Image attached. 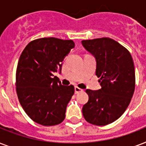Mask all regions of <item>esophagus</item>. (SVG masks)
<instances>
[{
  "instance_id": "obj_1",
  "label": "esophagus",
  "mask_w": 146,
  "mask_h": 146,
  "mask_svg": "<svg viewBox=\"0 0 146 146\" xmlns=\"http://www.w3.org/2000/svg\"><path fill=\"white\" fill-rule=\"evenodd\" d=\"M83 92V89H80V88H79L78 86L75 87V93L76 94L79 93V92Z\"/></svg>"
}]
</instances>
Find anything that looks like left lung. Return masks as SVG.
<instances>
[{"mask_svg":"<svg viewBox=\"0 0 146 146\" xmlns=\"http://www.w3.org/2000/svg\"><path fill=\"white\" fill-rule=\"evenodd\" d=\"M96 57L99 90L86 89L89 101L82 107L87 122L105 126L117 120L129 106L136 84L135 68L130 53L110 38L82 41Z\"/></svg>","mask_w":146,"mask_h":146,"instance_id":"8db88e82","label":"left lung"}]
</instances>
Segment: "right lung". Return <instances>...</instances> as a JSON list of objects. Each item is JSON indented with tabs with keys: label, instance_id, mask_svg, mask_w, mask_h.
<instances>
[{
	"label": "right lung",
	"instance_id": "1",
	"mask_svg": "<svg viewBox=\"0 0 146 146\" xmlns=\"http://www.w3.org/2000/svg\"><path fill=\"white\" fill-rule=\"evenodd\" d=\"M75 46L72 40L42 38L33 40L23 50L17 64L16 90L26 114L42 126L63 122L74 86H62L54 73Z\"/></svg>",
	"mask_w": 146,
	"mask_h": 146
}]
</instances>
